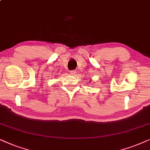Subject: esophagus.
<instances>
[{"instance_id":"1","label":"esophagus","mask_w":150,"mask_h":150,"mask_svg":"<svg viewBox=\"0 0 150 150\" xmlns=\"http://www.w3.org/2000/svg\"><path fill=\"white\" fill-rule=\"evenodd\" d=\"M70 74H71V75H73V76H75V75L77 74V72L75 71H71L70 72Z\"/></svg>"}]
</instances>
